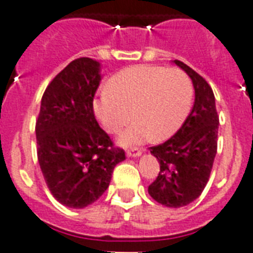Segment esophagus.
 Masks as SVG:
<instances>
[{
  "instance_id": "1",
  "label": "esophagus",
  "mask_w": 253,
  "mask_h": 253,
  "mask_svg": "<svg viewBox=\"0 0 253 253\" xmlns=\"http://www.w3.org/2000/svg\"><path fill=\"white\" fill-rule=\"evenodd\" d=\"M140 155H142V150H139V148H131V150L127 151L128 158H139Z\"/></svg>"
}]
</instances>
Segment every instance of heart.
Returning a JSON list of instances; mask_svg holds the SVG:
<instances>
[{
	"instance_id": "obj_1",
	"label": "heart",
	"mask_w": 253,
	"mask_h": 253,
	"mask_svg": "<svg viewBox=\"0 0 253 253\" xmlns=\"http://www.w3.org/2000/svg\"><path fill=\"white\" fill-rule=\"evenodd\" d=\"M193 101V85L178 68L134 65L115 73L93 99V113L103 130L119 134L125 146L138 144L151 136L166 140L176 134L188 118Z\"/></svg>"
}]
</instances>
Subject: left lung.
<instances>
[{"instance_id":"1","label":"left lung","mask_w":253,"mask_h":253,"mask_svg":"<svg viewBox=\"0 0 253 253\" xmlns=\"http://www.w3.org/2000/svg\"><path fill=\"white\" fill-rule=\"evenodd\" d=\"M174 64L192 79L196 98L180 130L163 144L150 148L160 164V172L148 186V193L167 208L186 206L204 192L216 154L219 125L208 81L182 61L174 60Z\"/></svg>"}]
</instances>
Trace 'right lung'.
<instances>
[{
	"label": "right lung",
	"mask_w": 253,
	"mask_h": 253,
	"mask_svg": "<svg viewBox=\"0 0 253 253\" xmlns=\"http://www.w3.org/2000/svg\"><path fill=\"white\" fill-rule=\"evenodd\" d=\"M99 63L71 61L45 87L35 125L38 162L49 192L60 204L86 208L109 188L111 173L126 159L93 113Z\"/></svg>",
	"instance_id": "right-lung-1"
}]
</instances>
